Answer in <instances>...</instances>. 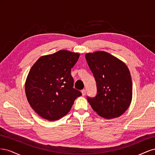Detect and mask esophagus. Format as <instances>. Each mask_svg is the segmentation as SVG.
<instances>
[{
  "label": "esophagus",
  "mask_w": 155,
  "mask_h": 155,
  "mask_svg": "<svg viewBox=\"0 0 155 155\" xmlns=\"http://www.w3.org/2000/svg\"><path fill=\"white\" fill-rule=\"evenodd\" d=\"M81 93H82L83 96H85L86 95V90H85V89H83V90H82Z\"/></svg>",
  "instance_id": "obj_1"
}]
</instances>
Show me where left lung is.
I'll return each mask as SVG.
<instances>
[{
	"label": "left lung",
	"mask_w": 155,
	"mask_h": 155,
	"mask_svg": "<svg viewBox=\"0 0 155 155\" xmlns=\"http://www.w3.org/2000/svg\"><path fill=\"white\" fill-rule=\"evenodd\" d=\"M85 58L97 88L96 97H87L88 103L102 118H118L127 110L132 101V79L128 67L104 51L87 53Z\"/></svg>",
	"instance_id": "1"
}]
</instances>
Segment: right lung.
I'll list each match as a JSON object with an SVG mask.
<instances>
[{
	"instance_id": "1",
	"label": "right lung",
	"mask_w": 155,
	"mask_h": 155,
	"mask_svg": "<svg viewBox=\"0 0 155 155\" xmlns=\"http://www.w3.org/2000/svg\"><path fill=\"white\" fill-rule=\"evenodd\" d=\"M77 52L59 50L41 56L31 67L25 82L28 101L37 114L48 121L58 120L71 109L81 93L73 88L71 68Z\"/></svg>"
}]
</instances>
